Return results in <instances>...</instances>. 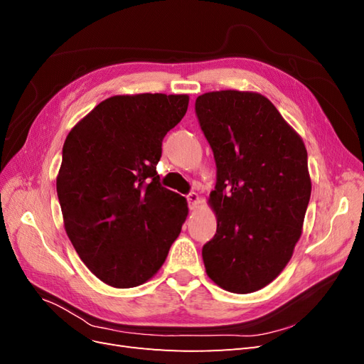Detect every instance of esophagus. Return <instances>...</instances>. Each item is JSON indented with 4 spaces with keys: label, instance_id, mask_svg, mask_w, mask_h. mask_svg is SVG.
Segmentation results:
<instances>
[{
    "label": "esophagus",
    "instance_id": "obj_1",
    "mask_svg": "<svg viewBox=\"0 0 364 364\" xmlns=\"http://www.w3.org/2000/svg\"><path fill=\"white\" fill-rule=\"evenodd\" d=\"M186 200H188L191 209H197L200 205V197L197 193H190L188 196H186Z\"/></svg>",
    "mask_w": 364,
    "mask_h": 364
}]
</instances>
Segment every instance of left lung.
Returning <instances> with one entry per match:
<instances>
[{"label":"left lung","instance_id":"1","mask_svg":"<svg viewBox=\"0 0 364 364\" xmlns=\"http://www.w3.org/2000/svg\"><path fill=\"white\" fill-rule=\"evenodd\" d=\"M196 114L217 165L208 200L217 232L202 249L205 269L223 290L253 293L284 270L301 238L311 196L306 149L258 92L202 94Z\"/></svg>","mask_w":364,"mask_h":364}]
</instances>
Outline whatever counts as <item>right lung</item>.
<instances>
[{"label":"right lung","instance_id":"obj_1","mask_svg":"<svg viewBox=\"0 0 364 364\" xmlns=\"http://www.w3.org/2000/svg\"><path fill=\"white\" fill-rule=\"evenodd\" d=\"M186 94L114 95L65 139L56 179L63 225L85 266L132 289L155 277L188 215L159 183L162 139L186 114Z\"/></svg>","mask_w":364,"mask_h":364}]
</instances>
